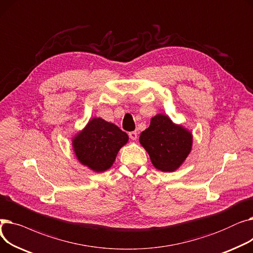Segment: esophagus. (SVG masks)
I'll return each instance as SVG.
<instances>
[{
  "mask_svg": "<svg viewBox=\"0 0 253 253\" xmlns=\"http://www.w3.org/2000/svg\"><path fill=\"white\" fill-rule=\"evenodd\" d=\"M129 137H130L132 140H136V139H137V132H136V131H131V132H129Z\"/></svg>",
  "mask_w": 253,
  "mask_h": 253,
  "instance_id": "1",
  "label": "esophagus"
}]
</instances>
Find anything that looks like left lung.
<instances>
[{"mask_svg":"<svg viewBox=\"0 0 253 253\" xmlns=\"http://www.w3.org/2000/svg\"><path fill=\"white\" fill-rule=\"evenodd\" d=\"M139 142L155 168L173 172L191 153L193 135L188 129L174 124L168 116L159 114L152 118L150 127L141 132Z\"/></svg>","mask_w":253,"mask_h":253,"instance_id":"1","label":"left lung"}]
</instances>
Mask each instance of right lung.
<instances>
[{"label":"right lung","instance_id":"1","mask_svg":"<svg viewBox=\"0 0 253 253\" xmlns=\"http://www.w3.org/2000/svg\"><path fill=\"white\" fill-rule=\"evenodd\" d=\"M126 132L101 118H93L73 138L76 157L82 165L94 172L112 167L118 152L128 141Z\"/></svg>","mask_w":253,"mask_h":253}]
</instances>
